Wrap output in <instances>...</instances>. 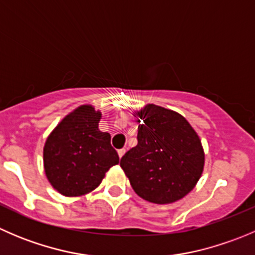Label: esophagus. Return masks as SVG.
<instances>
[{
	"label": "esophagus",
	"instance_id": "1",
	"mask_svg": "<svg viewBox=\"0 0 255 255\" xmlns=\"http://www.w3.org/2000/svg\"><path fill=\"white\" fill-rule=\"evenodd\" d=\"M125 153H126V149H120V150H118V156H120V159L125 155Z\"/></svg>",
	"mask_w": 255,
	"mask_h": 255
}]
</instances>
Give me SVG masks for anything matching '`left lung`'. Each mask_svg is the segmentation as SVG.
Instances as JSON below:
<instances>
[{"mask_svg":"<svg viewBox=\"0 0 255 255\" xmlns=\"http://www.w3.org/2000/svg\"><path fill=\"white\" fill-rule=\"evenodd\" d=\"M133 116L138 120V144L123 155L121 168L145 201H179L194 190L204 171L199 134L184 116L154 104H146Z\"/></svg>","mask_w":255,"mask_h":255,"instance_id":"8db88e82","label":"left lung"}]
</instances>
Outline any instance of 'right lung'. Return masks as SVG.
I'll return each instance as SVG.
<instances>
[{"mask_svg":"<svg viewBox=\"0 0 255 255\" xmlns=\"http://www.w3.org/2000/svg\"><path fill=\"white\" fill-rule=\"evenodd\" d=\"M101 117V111L92 105H81L48 135L43 165L48 181L59 194L68 197L90 194L120 163L110 133L99 129Z\"/></svg>","mask_w":255,"mask_h":255,"instance_id":"right-lung-1","label":"right lung"}]
</instances>
